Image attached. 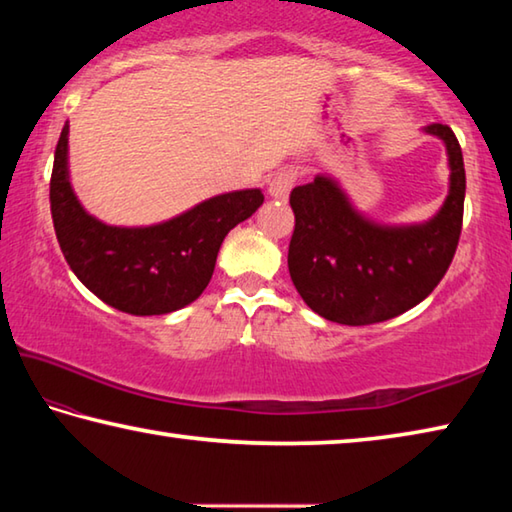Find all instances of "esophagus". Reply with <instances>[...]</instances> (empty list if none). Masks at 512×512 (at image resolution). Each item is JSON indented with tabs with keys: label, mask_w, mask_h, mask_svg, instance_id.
Returning <instances> with one entry per match:
<instances>
[{
	"label": "esophagus",
	"mask_w": 512,
	"mask_h": 512,
	"mask_svg": "<svg viewBox=\"0 0 512 512\" xmlns=\"http://www.w3.org/2000/svg\"><path fill=\"white\" fill-rule=\"evenodd\" d=\"M296 171L293 169H282L277 171L275 176L271 178V183H268V194H271L275 201H287L289 198V192L293 183H296Z\"/></svg>",
	"instance_id": "obj_1"
}]
</instances>
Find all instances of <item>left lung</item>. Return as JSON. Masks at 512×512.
Returning a JSON list of instances; mask_svg holds the SVG:
<instances>
[{
	"label": "left lung",
	"mask_w": 512,
	"mask_h": 512,
	"mask_svg": "<svg viewBox=\"0 0 512 512\" xmlns=\"http://www.w3.org/2000/svg\"><path fill=\"white\" fill-rule=\"evenodd\" d=\"M424 131L445 142L452 169L445 203L427 223H372L327 176L291 192L289 273L318 316L341 325L381 323L418 305L445 277L463 228V153L449 126Z\"/></svg>",
	"instance_id": "obj_1"
}]
</instances>
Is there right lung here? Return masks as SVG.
<instances>
[{"label": "right lung", "mask_w": 512, "mask_h": 512, "mask_svg": "<svg viewBox=\"0 0 512 512\" xmlns=\"http://www.w3.org/2000/svg\"><path fill=\"white\" fill-rule=\"evenodd\" d=\"M67 135L65 124L49 201L56 239L74 275L106 305L133 316L171 314L194 302L212 280L225 235L255 214L264 194L241 189L214 196L146 228L106 225L83 210L69 185Z\"/></svg>", "instance_id": "right-lung-1"}]
</instances>
